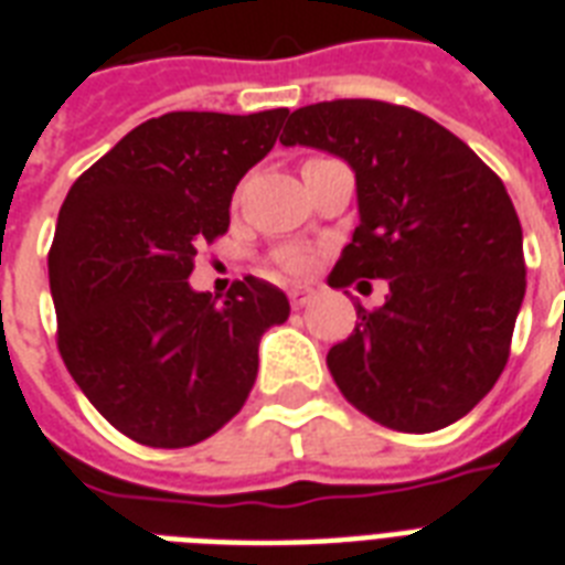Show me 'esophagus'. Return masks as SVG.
Wrapping results in <instances>:
<instances>
[{
    "label": "esophagus",
    "instance_id": "esophagus-1",
    "mask_svg": "<svg viewBox=\"0 0 565 565\" xmlns=\"http://www.w3.org/2000/svg\"><path fill=\"white\" fill-rule=\"evenodd\" d=\"M317 296H319L317 287H308V284H296V287H290L292 308H305V305H310Z\"/></svg>",
    "mask_w": 565,
    "mask_h": 565
}]
</instances>
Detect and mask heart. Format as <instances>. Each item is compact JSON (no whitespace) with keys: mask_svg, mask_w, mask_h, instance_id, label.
<instances>
[{"mask_svg":"<svg viewBox=\"0 0 565 565\" xmlns=\"http://www.w3.org/2000/svg\"><path fill=\"white\" fill-rule=\"evenodd\" d=\"M278 266H281L284 273H292V275H301L308 273L310 266H313V257L308 252H301V248H287L278 255Z\"/></svg>","mask_w":565,"mask_h":565,"instance_id":"heart-1","label":"heart"}]
</instances>
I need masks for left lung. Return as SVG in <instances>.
<instances>
[{
	"instance_id": "8db88e82",
	"label": "left lung",
	"mask_w": 565,
	"mask_h": 565,
	"mask_svg": "<svg viewBox=\"0 0 565 565\" xmlns=\"http://www.w3.org/2000/svg\"><path fill=\"white\" fill-rule=\"evenodd\" d=\"M281 143L354 170L361 225L328 284H390L328 352L340 393L404 434L466 416L499 381L525 299L522 225L499 175L448 128L377 99L292 110Z\"/></svg>"
}]
</instances>
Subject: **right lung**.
Returning a JSON list of instances; mask_svg holds the SVG:
<instances>
[{
  "mask_svg": "<svg viewBox=\"0 0 565 565\" xmlns=\"http://www.w3.org/2000/svg\"><path fill=\"white\" fill-rule=\"evenodd\" d=\"M290 110H172L128 131L66 193L49 287L57 352L90 404L152 448L202 443L237 416L257 343L290 317L246 275L216 301L188 284L195 248L228 231L231 195Z\"/></svg>",
  "mask_w": 565,
  "mask_h": 565,
  "instance_id": "obj_1",
  "label": "right lung"
}]
</instances>
